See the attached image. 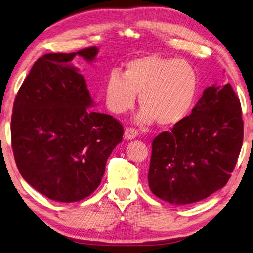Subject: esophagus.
Masks as SVG:
<instances>
[{
  "label": "esophagus",
  "mask_w": 253,
  "mask_h": 253,
  "mask_svg": "<svg viewBox=\"0 0 253 253\" xmlns=\"http://www.w3.org/2000/svg\"><path fill=\"white\" fill-rule=\"evenodd\" d=\"M137 135H138V131L134 129V128H126L125 132H124V137H125V139H128V140L136 138Z\"/></svg>",
  "instance_id": "1"
}]
</instances>
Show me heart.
I'll return each instance as SVG.
<instances>
[{"instance_id": "b5f03b06", "label": "heart", "mask_w": 253, "mask_h": 253, "mask_svg": "<svg viewBox=\"0 0 253 253\" xmlns=\"http://www.w3.org/2000/svg\"><path fill=\"white\" fill-rule=\"evenodd\" d=\"M198 75L187 61L147 55L132 59L123 75L112 72L105 83V103L114 114L134 108L136 95L142 107L136 122L162 127L180 124L194 108L198 95Z\"/></svg>"}]
</instances>
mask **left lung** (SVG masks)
I'll return each mask as SVG.
<instances>
[{
	"label": "left lung",
	"instance_id": "left-lung-1",
	"mask_svg": "<svg viewBox=\"0 0 253 253\" xmlns=\"http://www.w3.org/2000/svg\"><path fill=\"white\" fill-rule=\"evenodd\" d=\"M241 115L230 84L205 89L189 116L153 140L148 171L153 194L187 205L226 186L242 146Z\"/></svg>",
	"mask_w": 253,
	"mask_h": 253
}]
</instances>
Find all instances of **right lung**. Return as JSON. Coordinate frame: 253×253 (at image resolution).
I'll use <instances>...</instances> for the list:
<instances>
[{
	"label": "right lung",
	"mask_w": 253,
	"mask_h": 253,
	"mask_svg": "<svg viewBox=\"0 0 253 253\" xmlns=\"http://www.w3.org/2000/svg\"><path fill=\"white\" fill-rule=\"evenodd\" d=\"M97 47L43 55L23 82L13 105L12 148L24 180L47 198L74 203L96 190L122 124L94 106L76 55L93 62Z\"/></svg>",
	"instance_id": "right-lung-1"
}]
</instances>
